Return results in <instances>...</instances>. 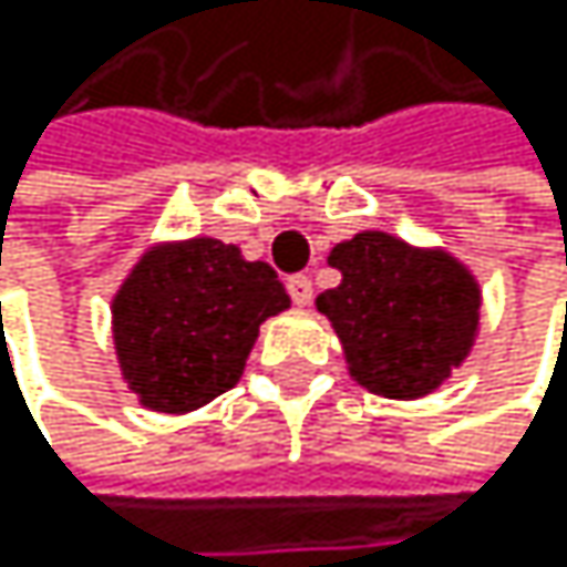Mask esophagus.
Wrapping results in <instances>:
<instances>
[{
    "instance_id": "34e87169",
    "label": "esophagus",
    "mask_w": 567,
    "mask_h": 567,
    "mask_svg": "<svg viewBox=\"0 0 567 567\" xmlns=\"http://www.w3.org/2000/svg\"><path fill=\"white\" fill-rule=\"evenodd\" d=\"M286 289H289V296H292L296 306H309V302H312V281H309L306 275H292V278L286 281Z\"/></svg>"
}]
</instances>
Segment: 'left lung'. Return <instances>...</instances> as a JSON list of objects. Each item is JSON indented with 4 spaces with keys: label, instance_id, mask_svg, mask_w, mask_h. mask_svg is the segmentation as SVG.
<instances>
[{
    "label": "left lung",
    "instance_id": "8db88e82",
    "mask_svg": "<svg viewBox=\"0 0 567 567\" xmlns=\"http://www.w3.org/2000/svg\"><path fill=\"white\" fill-rule=\"evenodd\" d=\"M330 265L343 281L316 306L337 326L350 374L384 398L435 391L473 343V278L452 258L415 251L388 234H357L333 248Z\"/></svg>",
    "mask_w": 567,
    "mask_h": 567
}]
</instances>
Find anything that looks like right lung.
Here are the masks:
<instances>
[{
	"instance_id": "1",
	"label": "right lung",
	"mask_w": 567,
	"mask_h": 567,
	"mask_svg": "<svg viewBox=\"0 0 567 567\" xmlns=\"http://www.w3.org/2000/svg\"><path fill=\"white\" fill-rule=\"evenodd\" d=\"M289 306L265 261L214 237L159 248L115 299V343L128 388L156 411H193L230 391L258 326Z\"/></svg>"
}]
</instances>
